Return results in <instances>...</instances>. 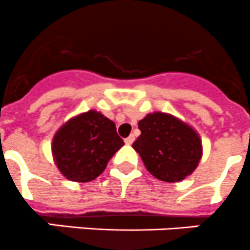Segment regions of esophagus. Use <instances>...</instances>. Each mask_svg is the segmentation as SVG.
Returning <instances> with one entry per match:
<instances>
[{
  "label": "esophagus",
  "mask_w": 250,
  "mask_h": 250,
  "mask_svg": "<svg viewBox=\"0 0 250 250\" xmlns=\"http://www.w3.org/2000/svg\"><path fill=\"white\" fill-rule=\"evenodd\" d=\"M133 141H135V137H133V135L128 136L127 138H125V143H126V145H132Z\"/></svg>",
  "instance_id": "1"
}]
</instances>
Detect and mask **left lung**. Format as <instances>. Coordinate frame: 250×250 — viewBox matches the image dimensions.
Listing matches in <instances>:
<instances>
[{
    "instance_id": "8db88e82",
    "label": "left lung",
    "mask_w": 250,
    "mask_h": 250,
    "mask_svg": "<svg viewBox=\"0 0 250 250\" xmlns=\"http://www.w3.org/2000/svg\"><path fill=\"white\" fill-rule=\"evenodd\" d=\"M132 143L146 169L160 181L179 182L193 174L203 155L199 133L169 113L153 112L138 122Z\"/></svg>"
}]
</instances>
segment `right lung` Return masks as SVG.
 I'll use <instances>...</instances> for the list:
<instances>
[{"mask_svg":"<svg viewBox=\"0 0 250 250\" xmlns=\"http://www.w3.org/2000/svg\"><path fill=\"white\" fill-rule=\"evenodd\" d=\"M123 146L114 122L91 109L70 118L57 130L52 155L65 179L88 182L104 171L110 158Z\"/></svg>","mask_w":250,"mask_h":250,"instance_id":"obj_1","label":"right lung"}]
</instances>
